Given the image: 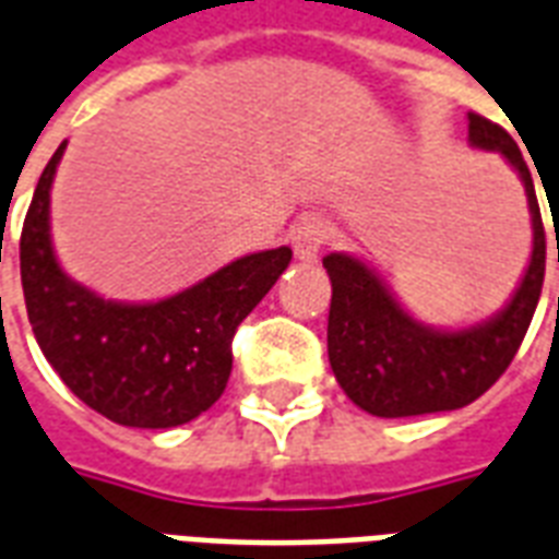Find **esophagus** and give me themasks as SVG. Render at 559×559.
Wrapping results in <instances>:
<instances>
[{
	"instance_id": "esophagus-1",
	"label": "esophagus",
	"mask_w": 559,
	"mask_h": 559,
	"mask_svg": "<svg viewBox=\"0 0 559 559\" xmlns=\"http://www.w3.org/2000/svg\"><path fill=\"white\" fill-rule=\"evenodd\" d=\"M331 223H328L325 216H317V213H310V216H301L293 228V249L301 261H317L319 251L325 249L328 242H331Z\"/></svg>"
}]
</instances>
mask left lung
Masks as SVG:
<instances>
[{
	"instance_id": "8db88e82",
	"label": "left lung",
	"mask_w": 559,
	"mask_h": 559,
	"mask_svg": "<svg viewBox=\"0 0 559 559\" xmlns=\"http://www.w3.org/2000/svg\"><path fill=\"white\" fill-rule=\"evenodd\" d=\"M468 143L507 157L531 207L534 251L504 310L472 328L437 331L416 322L364 261L340 251L322 261L331 278L328 360L348 399L381 419L457 411L480 399L516 357L543 293L545 228L525 157L504 128L480 114H468Z\"/></svg>"
}]
</instances>
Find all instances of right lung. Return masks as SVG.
<instances>
[{
  "label": "right lung",
  "mask_w": 559,
  "mask_h": 559,
  "mask_svg": "<svg viewBox=\"0 0 559 559\" xmlns=\"http://www.w3.org/2000/svg\"><path fill=\"white\" fill-rule=\"evenodd\" d=\"M63 140L43 169L20 237V275L37 346L81 402L126 428H176L223 395L234 331L289 266L287 246L246 254L176 296L122 305L61 270L49 190Z\"/></svg>",
  "instance_id": "obj_1"
}]
</instances>
